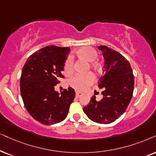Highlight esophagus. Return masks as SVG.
<instances>
[{
  "label": "esophagus",
  "instance_id": "1",
  "mask_svg": "<svg viewBox=\"0 0 156 156\" xmlns=\"http://www.w3.org/2000/svg\"><path fill=\"white\" fill-rule=\"evenodd\" d=\"M83 95V93L82 92H80V91H77L76 92V96L77 98H79L80 96H81Z\"/></svg>",
  "mask_w": 156,
  "mask_h": 156
}]
</instances>
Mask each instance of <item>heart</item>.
Masks as SVG:
<instances>
[{
    "label": "heart",
    "instance_id": "b5f03b06",
    "mask_svg": "<svg viewBox=\"0 0 156 156\" xmlns=\"http://www.w3.org/2000/svg\"><path fill=\"white\" fill-rule=\"evenodd\" d=\"M75 54L78 58L89 62L90 68L94 71L97 72L101 68V65L96 60L98 52L95 49L90 47H83L76 50ZM63 73L67 76H71L73 73V64L70 58L65 61L63 66ZM94 81V76L92 73L76 75L70 80V84L73 88L78 90H83L90 86Z\"/></svg>",
    "mask_w": 156,
    "mask_h": 156
}]
</instances>
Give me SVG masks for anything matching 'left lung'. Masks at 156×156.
<instances>
[{"label": "left lung", "instance_id": "1", "mask_svg": "<svg viewBox=\"0 0 156 156\" xmlns=\"http://www.w3.org/2000/svg\"><path fill=\"white\" fill-rule=\"evenodd\" d=\"M98 48L104 58L103 76L98 82V87L103 89V98L96 101V96H92L83 111L93 122L109 124L127 109L133 97L135 80L130 64L125 57L104 45Z\"/></svg>", "mask_w": 156, "mask_h": 156}]
</instances>
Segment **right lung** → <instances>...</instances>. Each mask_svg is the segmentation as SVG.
I'll use <instances>...</instances> for the list:
<instances>
[{
	"label": "right lung",
	"instance_id": "obj_1",
	"mask_svg": "<svg viewBox=\"0 0 156 156\" xmlns=\"http://www.w3.org/2000/svg\"><path fill=\"white\" fill-rule=\"evenodd\" d=\"M69 47L47 46L29 57L23 67L20 90L23 104L35 120L46 125L66 119L76 92L69 87L58 93L55 86L63 78Z\"/></svg>",
	"mask_w": 156,
	"mask_h": 156
}]
</instances>
